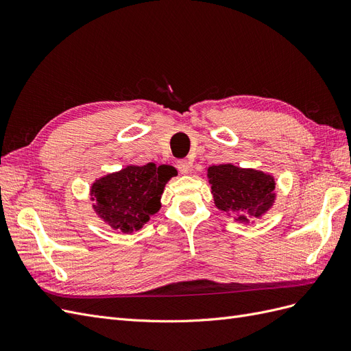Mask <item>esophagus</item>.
<instances>
[{
	"instance_id": "esophagus-1",
	"label": "esophagus",
	"mask_w": 351,
	"mask_h": 351,
	"mask_svg": "<svg viewBox=\"0 0 351 351\" xmlns=\"http://www.w3.org/2000/svg\"><path fill=\"white\" fill-rule=\"evenodd\" d=\"M176 167H177L180 174H187L189 169H190V165H189V162L186 161V159H178Z\"/></svg>"
}]
</instances>
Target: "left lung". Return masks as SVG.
<instances>
[{
    "label": "left lung",
    "mask_w": 351,
    "mask_h": 351,
    "mask_svg": "<svg viewBox=\"0 0 351 351\" xmlns=\"http://www.w3.org/2000/svg\"><path fill=\"white\" fill-rule=\"evenodd\" d=\"M208 178L215 206L227 214H236V221L247 222L259 218L275 200L274 177L256 169H244L231 164L212 165Z\"/></svg>",
    "instance_id": "left-lung-1"
}]
</instances>
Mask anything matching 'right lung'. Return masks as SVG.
I'll return each mask as SVG.
<instances>
[{
	"label": "right lung",
	"mask_w": 351,
	"mask_h": 351,
	"mask_svg": "<svg viewBox=\"0 0 351 351\" xmlns=\"http://www.w3.org/2000/svg\"><path fill=\"white\" fill-rule=\"evenodd\" d=\"M176 171L169 165H129L97 180L90 195L93 209L111 228L123 232L141 230L161 208V195Z\"/></svg>",
	"instance_id": "add662e5"
}]
</instances>
